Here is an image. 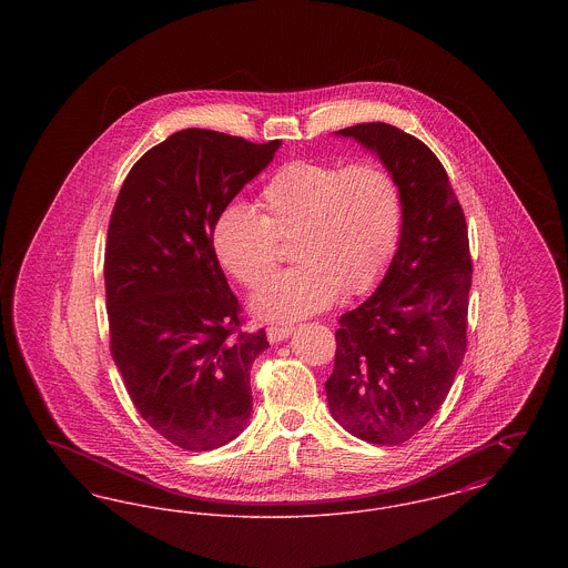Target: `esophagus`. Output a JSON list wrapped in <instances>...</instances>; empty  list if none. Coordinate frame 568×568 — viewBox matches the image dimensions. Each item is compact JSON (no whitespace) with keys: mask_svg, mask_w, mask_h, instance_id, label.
I'll list each match as a JSON object with an SVG mask.
<instances>
[{"mask_svg":"<svg viewBox=\"0 0 568 568\" xmlns=\"http://www.w3.org/2000/svg\"><path fill=\"white\" fill-rule=\"evenodd\" d=\"M268 334V341L271 343H281V341H287L292 334H294V327H287V325H271L266 329Z\"/></svg>","mask_w":568,"mask_h":568,"instance_id":"obj_1","label":"esophagus"}]
</instances>
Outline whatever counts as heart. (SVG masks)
Returning a JSON list of instances; mask_svg holds the SVG:
<instances>
[{
	"label": "heart",
	"instance_id": "obj_1",
	"mask_svg": "<svg viewBox=\"0 0 568 568\" xmlns=\"http://www.w3.org/2000/svg\"><path fill=\"white\" fill-rule=\"evenodd\" d=\"M260 206L230 204L216 216L221 266L244 287H260L292 241L296 268L281 272L253 297L255 315L296 322L341 296L371 292L387 271L403 232V195L381 163L290 162L262 190Z\"/></svg>",
	"mask_w": 568,
	"mask_h": 568
}]
</instances>
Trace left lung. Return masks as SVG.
<instances>
[{"label":"left lung","instance_id":"obj_1","mask_svg":"<svg viewBox=\"0 0 568 568\" xmlns=\"http://www.w3.org/2000/svg\"><path fill=\"white\" fill-rule=\"evenodd\" d=\"M336 135L357 140L392 172L403 195V232L375 294L338 320L327 405L353 436L400 445L445 403L466 353V219L443 163L415 135L387 123Z\"/></svg>","mask_w":568,"mask_h":568}]
</instances>
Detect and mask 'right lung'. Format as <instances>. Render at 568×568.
<instances>
[{
  "mask_svg": "<svg viewBox=\"0 0 568 568\" xmlns=\"http://www.w3.org/2000/svg\"><path fill=\"white\" fill-rule=\"evenodd\" d=\"M278 146L197 128L176 132L134 163L110 215L112 359L140 417L187 452L234 440L253 410L248 373L268 338L241 329L213 230Z\"/></svg>",
  "mask_w": 568,
  "mask_h": 568,
  "instance_id": "right-lung-1",
  "label": "right lung"
}]
</instances>
